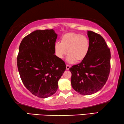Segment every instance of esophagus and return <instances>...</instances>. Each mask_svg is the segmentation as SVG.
I'll return each instance as SVG.
<instances>
[{
	"mask_svg": "<svg viewBox=\"0 0 124 124\" xmlns=\"http://www.w3.org/2000/svg\"><path fill=\"white\" fill-rule=\"evenodd\" d=\"M70 68V65L68 64L66 65V70H69Z\"/></svg>",
	"mask_w": 124,
	"mask_h": 124,
	"instance_id": "34e87169",
	"label": "esophagus"
}]
</instances>
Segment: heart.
<instances>
[{"label":"heart","mask_w":124,"mask_h":124,"mask_svg":"<svg viewBox=\"0 0 124 124\" xmlns=\"http://www.w3.org/2000/svg\"><path fill=\"white\" fill-rule=\"evenodd\" d=\"M89 40L87 38L79 33H68L63 35L61 42H56L54 45L56 55L63 58L67 53V61L70 63L82 61L89 50Z\"/></svg>","instance_id":"b5f03b06"}]
</instances>
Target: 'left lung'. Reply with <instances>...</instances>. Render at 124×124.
<instances>
[{"mask_svg": "<svg viewBox=\"0 0 124 124\" xmlns=\"http://www.w3.org/2000/svg\"><path fill=\"white\" fill-rule=\"evenodd\" d=\"M89 50L80 63L70 68L71 84L80 95H89L99 91L107 81L110 70V51L101 35L88 31Z\"/></svg>", "mask_w": 124, "mask_h": 124, "instance_id": "8db88e82", "label": "left lung"}]
</instances>
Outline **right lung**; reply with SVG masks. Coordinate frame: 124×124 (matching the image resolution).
Here are the masks:
<instances>
[{
  "instance_id": "add662e5",
  "label": "right lung",
  "mask_w": 124,
  "mask_h": 124,
  "mask_svg": "<svg viewBox=\"0 0 124 124\" xmlns=\"http://www.w3.org/2000/svg\"><path fill=\"white\" fill-rule=\"evenodd\" d=\"M57 37L53 29L37 30L25 37L20 45L17 64L21 79L24 86L39 98L55 93L66 69L63 61L54 54Z\"/></svg>"
}]
</instances>
